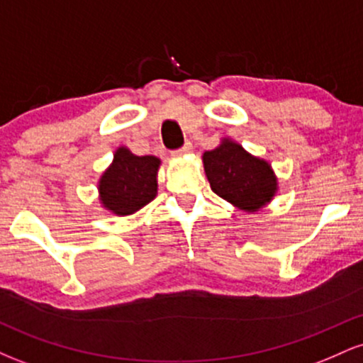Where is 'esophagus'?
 I'll return each mask as SVG.
<instances>
[{
	"instance_id": "34e87169",
	"label": "esophagus",
	"mask_w": 363,
	"mask_h": 363,
	"mask_svg": "<svg viewBox=\"0 0 363 363\" xmlns=\"http://www.w3.org/2000/svg\"><path fill=\"white\" fill-rule=\"evenodd\" d=\"M191 152H193V143H191V141H186V143L182 145L181 148L174 150L172 155L174 157H182V155H187V153H191Z\"/></svg>"
}]
</instances>
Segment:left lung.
<instances>
[{"label":"left lung","mask_w":363,"mask_h":363,"mask_svg":"<svg viewBox=\"0 0 363 363\" xmlns=\"http://www.w3.org/2000/svg\"><path fill=\"white\" fill-rule=\"evenodd\" d=\"M203 164L213 193L240 210H259L277 191L269 165L234 141L225 140L218 148L205 152Z\"/></svg>","instance_id":"left-lung-1"}]
</instances>
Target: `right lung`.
<instances>
[{
    "label": "right lung",
    "instance_id": "1",
    "mask_svg": "<svg viewBox=\"0 0 363 363\" xmlns=\"http://www.w3.org/2000/svg\"><path fill=\"white\" fill-rule=\"evenodd\" d=\"M158 164L157 157H138L119 148L99 184L104 206L116 215H129L148 205L157 196Z\"/></svg>",
    "mask_w": 363,
    "mask_h": 363
}]
</instances>
